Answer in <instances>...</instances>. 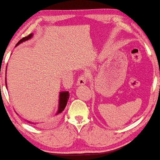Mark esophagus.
Segmentation results:
<instances>
[{"label":"esophagus","mask_w":160,"mask_h":160,"mask_svg":"<svg viewBox=\"0 0 160 160\" xmlns=\"http://www.w3.org/2000/svg\"><path fill=\"white\" fill-rule=\"evenodd\" d=\"M88 76L87 75H84V74H82V75H81L79 77H78V80H77V83H76V84L77 85H84L87 83V78Z\"/></svg>","instance_id":"obj_1"}]
</instances>
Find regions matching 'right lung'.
<instances>
[{
    "label": "right lung",
    "mask_w": 160,
    "mask_h": 160,
    "mask_svg": "<svg viewBox=\"0 0 160 160\" xmlns=\"http://www.w3.org/2000/svg\"><path fill=\"white\" fill-rule=\"evenodd\" d=\"M32 37H33V34H31L28 35V36L23 37V38L20 39L19 42H18V44L16 45V46H18V45H20V43L25 42V41L28 40V39H30ZM6 72H7V71H6ZM6 86L7 87V81H6ZM69 97H70V94L68 91H62V92H60L59 96V106H58V109H57V113H56V115H57L58 114H60L61 112H62V111L65 109L66 105H67L68 99H69ZM28 123L30 124H34V123H31L30 121H28Z\"/></svg>",
    "instance_id": "add662e5"
}]
</instances>
